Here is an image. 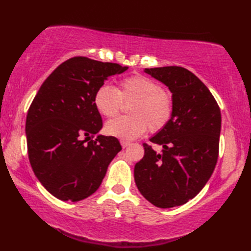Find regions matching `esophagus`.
Masks as SVG:
<instances>
[{"mask_svg":"<svg viewBox=\"0 0 251 251\" xmlns=\"http://www.w3.org/2000/svg\"><path fill=\"white\" fill-rule=\"evenodd\" d=\"M129 145H130V142H127V141H121V146L124 147V148L127 147Z\"/></svg>","mask_w":251,"mask_h":251,"instance_id":"34e87169","label":"esophagus"}]
</instances>
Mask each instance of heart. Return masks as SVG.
Listing matches in <instances>:
<instances>
[{"mask_svg":"<svg viewBox=\"0 0 251 251\" xmlns=\"http://www.w3.org/2000/svg\"><path fill=\"white\" fill-rule=\"evenodd\" d=\"M127 117H119L106 124L107 134L122 141H132L144 134L147 127L156 133L165 129L175 111L172 95L154 79L134 75L121 80L118 88L100 85L94 95V105L100 114L115 117L125 104Z\"/></svg>","mask_w":251,"mask_h":251,"instance_id":"1","label":"heart"}]
</instances>
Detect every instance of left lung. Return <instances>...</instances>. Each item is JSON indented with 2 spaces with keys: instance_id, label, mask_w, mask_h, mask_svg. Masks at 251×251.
<instances>
[{
  "instance_id": "1",
  "label": "left lung",
  "mask_w": 251,
  "mask_h": 251,
  "mask_svg": "<svg viewBox=\"0 0 251 251\" xmlns=\"http://www.w3.org/2000/svg\"><path fill=\"white\" fill-rule=\"evenodd\" d=\"M145 73L172 92L175 111L165 129L144 143V157L134 167L141 194L158 208L186 203L206 185L216 168L221 111L213 95L197 76L183 67L145 68Z\"/></svg>"
}]
</instances>
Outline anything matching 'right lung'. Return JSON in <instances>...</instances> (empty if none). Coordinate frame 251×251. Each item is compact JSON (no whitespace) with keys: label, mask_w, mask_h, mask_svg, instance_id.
Instances as JSON below:
<instances>
[{"label":"right lung","mask_w":251,"mask_h":251,"mask_svg":"<svg viewBox=\"0 0 251 251\" xmlns=\"http://www.w3.org/2000/svg\"><path fill=\"white\" fill-rule=\"evenodd\" d=\"M127 67L83 56L64 61L38 91L25 119L28 156L35 176L60 201H79L97 191L121 151L103 126L94 105L96 90Z\"/></svg>","instance_id":"obj_1"}]
</instances>
